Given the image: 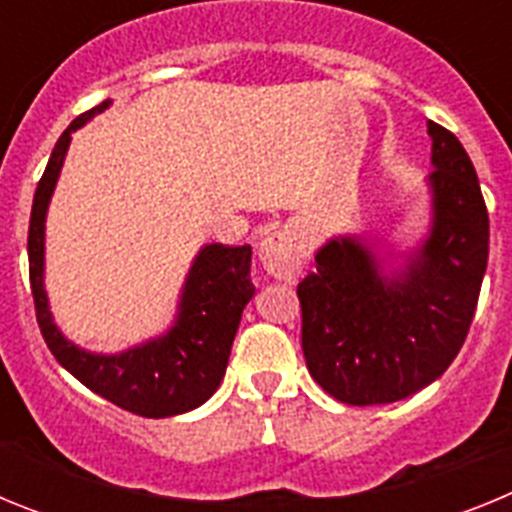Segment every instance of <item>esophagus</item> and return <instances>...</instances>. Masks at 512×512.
Wrapping results in <instances>:
<instances>
[{
	"label": "esophagus",
	"mask_w": 512,
	"mask_h": 512,
	"mask_svg": "<svg viewBox=\"0 0 512 512\" xmlns=\"http://www.w3.org/2000/svg\"><path fill=\"white\" fill-rule=\"evenodd\" d=\"M259 264L266 271V277L279 282H295L305 266V251L295 233L289 230H274L261 241Z\"/></svg>",
	"instance_id": "obj_1"
}]
</instances>
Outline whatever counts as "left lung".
Here are the masks:
<instances>
[{
  "label": "left lung",
  "instance_id": "8db88e82",
  "mask_svg": "<svg viewBox=\"0 0 512 512\" xmlns=\"http://www.w3.org/2000/svg\"><path fill=\"white\" fill-rule=\"evenodd\" d=\"M431 228L400 264L336 235L297 287L312 379L346 405H387L436 382L472 325L490 253L477 171L454 133L428 120Z\"/></svg>",
  "mask_w": 512,
  "mask_h": 512
}]
</instances>
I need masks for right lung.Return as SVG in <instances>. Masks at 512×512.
<instances>
[{"label": "right lung", "mask_w": 512, "mask_h": 512, "mask_svg": "<svg viewBox=\"0 0 512 512\" xmlns=\"http://www.w3.org/2000/svg\"><path fill=\"white\" fill-rule=\"evenodd\" d=\"M110 104V99H104L63 130L35 189L27 233L35 315L51 354L84 387L143 418H171L200 408L223 382L243 307L256 292L251 282V246L210 243L200 248L184 279L174 325L164 336L120 354H94L63 336L53 323L45 295V215L71 146V133Z\"/></svg>", "instance_id": "1"}]
</instances>
